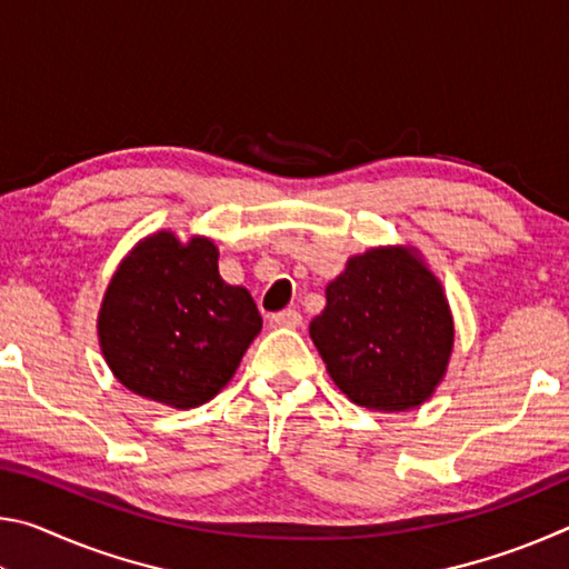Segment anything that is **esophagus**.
<instances>
[{
  "label": "esophagus",
  "mask_w": 569,
  "mask_h": 569,
  "mask_svg": "<svg viewBox=\"0 0 569 569\" xmlns=\"http://www.w3.org/2000/svg\"><path fill=\"white\" fill-rule=\"evenodd\" d=\"M301 313L293 311V308H288V311H278L271 316V326L273 329H296V326H301Z\"/></svg>",
  "instance_id": "obj_1"
}]
</instances>
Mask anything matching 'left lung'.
Here are the masks:
<instances>
[{"instance_id": "left-lung-1", "label": "left lung", "mask_w": 569, "mask_h": 569, "mask_svg": "<svg viewBox=\"0 0 569 569\" xmlns=\"http://www.w3.org/2000/svg\"><path fill=\"white\" fill-rule=\"evenodd\" d=\"M308 333L336 387L373 411H407L427 401L455 346L441 283L407 246L349 258L326 286V308Z\"/></svg>"}]
</instances>
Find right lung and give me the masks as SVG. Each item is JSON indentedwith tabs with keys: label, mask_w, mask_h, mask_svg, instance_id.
<instances>
[{
	"label": "right lung",
	"mask_w": 569,
	"mask_h": 569,
	"mask_svg": "<svg viewBox=\"0 0 569 569\" xmlns=\"http://www.w3.org/2000/svg\"><path fill=\"white\" fill-rule=\"evenodd\" d=\"M263 319L243 286L218 273L213 240L160 230L134 246L104 291L98 336L124 389L200 407L233 379Z\"/></svg>",
	"instance_id": "1"
}]
</instances>
